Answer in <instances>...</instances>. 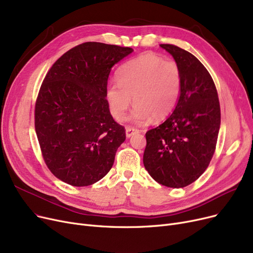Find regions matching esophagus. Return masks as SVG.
I'll return each mask as SVG.
<instances>
[{
	"label": "esophagus",
	"mask_w": 253,
	"mask_h": 253,
	"mask_svg": "<svg viewBox=\"0 0 253 253\" xmlns=\"http://www.w3.org/2000/svg\"><path fill=\"white\" fill-rule=\"evenodd\" d=\"M138 131H139V130L136 129V128L127 127V128H126V136H127V137H130V136H132V135L135 134V133H138Z\"/></svg>",
	"instance_id": "1"
}]
</instances>
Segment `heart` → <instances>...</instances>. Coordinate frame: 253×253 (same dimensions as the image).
Returning a JSON list of instances; mask_svg holds the SVG:
<instances>
[{
    "mask_svg": "<svg viewBox=\"0 0 253 253\" xmlns=\"http://www.w3.org/2000/svg\"><path fill=\"white\" fill-rule=\"evenodd\" d=\"M117 82L106 89L111 116L123 121L132 98L130 119L143 125L152 118L162 121L173 111L180 95L181 74L175 61L147 53L122 65Z\"/></svg>",
    "mask_w": 253,
    "mask_h": 253,
    "instance_id": "1",
    "label": "heart"
}]
</instances>
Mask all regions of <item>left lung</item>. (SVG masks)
Segmentation results:
<instances>
[{
  "label": "left lung",
  "mask_w": 253,
  "mask_h": 253,
  "mask_svg": "<svg viewBox=\"0 0 253 253\" xmlns=\"http://www.w3.org/2000/svg\"><path fill=\"white\" fill-rule=\"evenodd\" d=\"M178 64L181 89L172 115L146 133L144 166L152 178L169 188H184L207 170L216 149L220 103L212 78L193 54L161 44Z\"/></svg>",
  "instance_id": "1"
}]
</instances>
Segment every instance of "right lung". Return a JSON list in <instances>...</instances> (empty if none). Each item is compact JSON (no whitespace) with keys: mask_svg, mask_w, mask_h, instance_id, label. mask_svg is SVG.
<instances>
[{"mask_svg":"<svg viewBox=\"0 0 253 253\" xmlns=\"http://www.w3.org/2000/svg\"><path fill=\"white\" fill-rule=\"evenodd\" d=\"M133 50L88 42L64 53L45 75L35 104V131L54 176L74 186L102 179L126 133L106 100L111 68Z\"/></svg>","mask_w":253,"mask_h":253,"instance_id":"right-lung-1","label":"right lung"}]
</instances>
